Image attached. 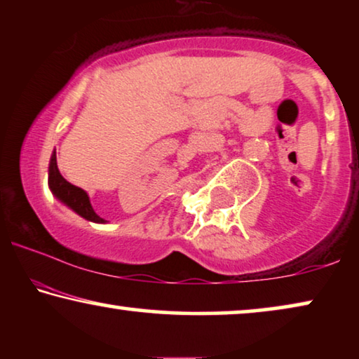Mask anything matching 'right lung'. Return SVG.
Wrapping results in <instances>:
<instances>
[{"label": "right lung", "mask_w": 359, "mask_h": 359, "mask_svg": "<svg viewBox=\"0 0 359 359\" xmlns=\"http://www.w3.org/2000/svg\"><path fill=\"white\" fill-rule=\"evenodd\" d=\"M48 188H50L52 194L55 198L68 205L72 210H75L78 215H81L83 219L90 220V222H97L102 224L104 219H101L100 215L95 212V209L91 208L90 198H88L86 191H83L78 186L68 183V181L63 178L58 171L57 166V154L53 151L52 158H50V165H48Z\"/></svg>", "instance_id": "1"}]
</instances>
